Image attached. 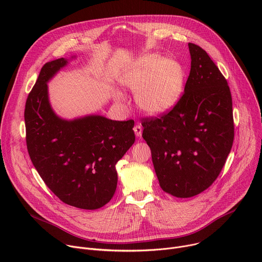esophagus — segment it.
<instances>
[{
  "label": "esophagus",
  "mask_w": 262,
  "mask_h": 262,
  "mask_svg": "<svg viewBox=\"0 0 262 262\" xmlns=\"http://www.w3.org/2000/svg\"><path fill=\"white\" fill-rule=\"evenodd\" d=\"M134 132H135V134H136V136L139 138V137H141L142 136V126H141V124H137V125H135V127H134Z\"/></svg>",
  "instance_id": "1"
}]
</instances>
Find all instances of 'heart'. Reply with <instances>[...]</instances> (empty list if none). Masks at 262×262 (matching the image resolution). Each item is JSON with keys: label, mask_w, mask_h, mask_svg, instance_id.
<instances>
[{"label": "heart", "mask_w": 262, "mask_h": 262, "mask_svg": "<svg viewBox=\"0 0 262 262\" xmlns=\"http://www.w3.org/2000/svg\"><path fill=\"white\" fill-rule=\"evenodd\" d=\"M123 86L136 93L138 106L147 114L157 115L171 108L183 86V69L174 59L147 55L136 61L120 78ZM123 100L119 92L114 94Z\"/></svg>", "instance_id": "heart-1"}]
</instances>
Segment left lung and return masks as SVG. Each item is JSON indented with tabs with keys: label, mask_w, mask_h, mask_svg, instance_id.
<instances>
[{
	"label": "left lung",
	"mask_w": 262,
	"mask_h": 262,
	"mask_svg": "<svg viewBox=\"0 0 262 262\" xmlns=\"http://www.w3.org/2000/svg\"><path fill=\"white\" fill-rule=\"evenodd\" d=\"M191 71L184 92L160 117L142 118V137L164 192L196 196L213 183L234 139L232 97L226 79L208 54L189 43Z\"/></svg>",
	"instance_id": "8db88e82"
}]
</instances>
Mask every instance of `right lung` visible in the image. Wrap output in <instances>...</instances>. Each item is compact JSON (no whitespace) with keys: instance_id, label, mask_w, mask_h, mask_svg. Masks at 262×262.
Returning a JSON list of instances; mask_svg holds the SVG:
<instances>
[{"instance_id":"obj_1","label":"right lung","mask_w":262,"mask_h":262,"mask_svg":"<svg viewBox=\"0 0 262 262\" xmlns=\"http://www.w3.org/2000/svg\"><path fill=\"white\" fill-rule=\"evenodd\" d=\"M67 62L60 58L46 63L28 95L27 148L35 169L62 202L97 209L115 194V166L135 143V122L99 115L73 120L58 117L50 104L48 82Z\"/></svg>"}]
</instances>
